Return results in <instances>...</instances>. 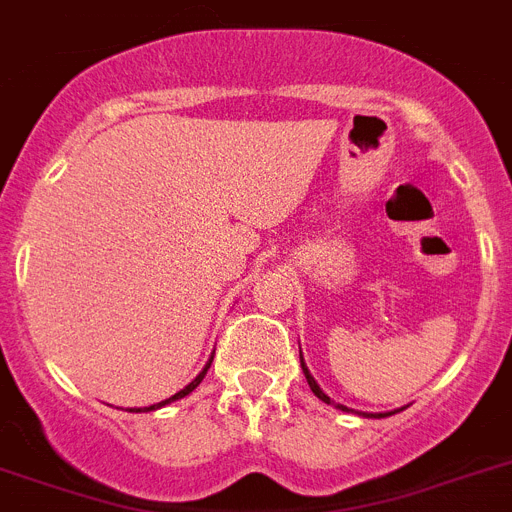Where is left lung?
Wrapping results in <instances>:
<instances>
[{
  "label": "left lung",
  "instance_id": "1",
  "mask_svg": "<svg viewBox=\"0 0 512 512\" xmlns=\"http://www.w3.org/2000/svg\"><path fill=\"white\" fill-rule=\"evenodd\" d=\"M301 368H304V376H306V381H309L311 391H314V394H317V397L322 399V402L332 404V402H330V397H327V394H324V391L319 389V386H317V381H314V376H311V373H309V368L304 366V358H301ZM335 407H340V410H348V407H342V404H335ZM371 417H386V415H371Z\"/></svg>",
  "mask_w": 512,
  "mask_h": 512
}]
</instances>
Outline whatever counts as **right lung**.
I'll return each mask as SVG.
<instances>
[{"label": "right lung", "mask_w": 512, "mask_h": 512, "mask_svg": "<svg viewBox=\"0 0 512 512\" xmlns=\"http://www.w3.org/2000/svg\"><path fill=\"white\" fill-rule=\"evenodd\" d=\"M211 361H213V358H211ZM211 361H208V366H206V368H203V371H201V373H198V376H195V381H190V384H188V386H185V389H182V391H177L175 397H170V399H164V402H159V404H151V407H146V412H151V410H157V407H164V404H170V402H175V399H182V397H188L190 391H193V389H195V386H198V384H201V381H203V376H206V371H208V368H211ZM136 412H141V410H136Z\"/></svg>", "instance_id": "right-lung-1"}]
</instances>
